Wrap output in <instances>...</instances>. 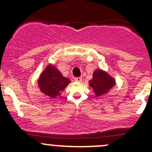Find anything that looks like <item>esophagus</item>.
<instances>
[{
    "label": "esophagus",
    "mask_w": 152,
    "mask_h": 152,
    "mask_svg": "<svg viewBox=\"0 0 152 152\" xmlns=\"http://www.w3.org/2000/svg\"><path fill=\"white\" fill-rule=\"evenodd\" d=\"M74 80L76 81V82H81V81L82 80V77H75Z\"/></svg>",
    "instance_id": "1"
}]
</instances>
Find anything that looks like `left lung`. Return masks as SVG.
Returning <instances> with one entry per match:
<instances>
[{"label":"left lung","instance_id":"1","mask_svg":"<svg viewBox=\"0 0 152 152\" xmlns=\"http://www.w3.org/2000/svg\"><path fill=\"white\" fill-rule=\"evenodd\" d=\"M115 83V79L107 73L97 70L93 73V78L90 81V87L93 88L96 96H99L108 93Z\"/></svg>","mask_w":152,"mask_h":152}]
</instances>
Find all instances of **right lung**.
Here are the masks:
<instances>
[{
    "label": "right lung",
    "instance_id": "add662e5",
    "mask_svg": "<svg viewBox=\"0 0 152 152\" xmlns=\"http://www.w3.org/2000/svg\"><path fill=\"white\" fill-rule=\"evenodd\" d=\"M70 82L57 69L48 65L40 76L38 85L42 93L50 98H56Z\"/></svg>",
    "mask_w": 152,
    "mask_h": 152
}]
</instances>
